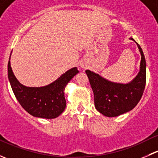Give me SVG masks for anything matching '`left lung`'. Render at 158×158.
I'll return each mask as SVG.
<instances>
[{
    "label": "left lung",
    "mask_w": 158,
    "mask_h": 158,
    "mask_svg": "<svg viewBox=\"0 0 158 158\" xmlns=\"http://www.w3.org/2000/svg\"><path fill=\"white\" fill-rule=\"evenodd\" d=\"M131 40L135 41L133 38ZM141 55L140 72L128 84L109 82L96 73L85 70L94 93L95 109L107 117H115L133 109L139 102L146 84V61L139 44Z\"/></svg>",
    "instance_id": "left-lung-1"
}]
</instances>
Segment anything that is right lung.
<instances>
[{"label": "right lung", "mask_w": 158, "mask_h": 158, "mask_svg": "<svg viewBox=\"0 0 158 158\" xmlns=\"http://www.w3.org/2000/svg\"><path fill=\"white\" fill-rule=\"evenodd\" d=\"M10 60V59H9ZM8 79L14 95L20 106L31 115L43 118H55L66 109L64 89L79 70L74 67L62 75L57 80L44 87H26L17 81L7 66Z\"/></svg>", "instance_id": "1"}]
</instances>
